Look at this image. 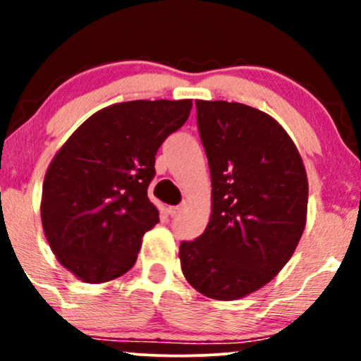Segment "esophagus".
Segmentation results:
<instances>
[{
    "label": "esophagus",
    "mask_w": 361,
    "mask_h": 361,
    "mask_svg": "<svg viewBox=\"0 0 361 361\" xmlns=\"http://www.w3.org/2000/svg\"><path fill=\"white\" fill-rule=\"evenodd\" d=\"M180 212H181V205L168 207V214H169V215H178Z\"/></svg>",
    "instance_id": "34e87169"
}]
</instances>
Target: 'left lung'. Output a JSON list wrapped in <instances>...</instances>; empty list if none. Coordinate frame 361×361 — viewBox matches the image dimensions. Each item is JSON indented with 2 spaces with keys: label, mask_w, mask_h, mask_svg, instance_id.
I'll return each mask as SVG.
<instances>
[{
  "label": "left lung",
  "mask_w": 361,
  "mask_h": 361,
  "mask_svg": "<svg viewBox=\"0 0 361 361\" xmlns=\"http://www.w3.org/2000/svg\"><path fill=\"white\" fill-rule=\"evenodd\" d=\"M195 105L212 214L204 234L180 244L181 270L209 299H243L292 258L307 221V173L287 130L268 114L235 102Z\"/></svg>",
  "instance_id": "1"
}]
</instances>
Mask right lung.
Returning a JSON list of instances; mask_svg holds the SVG:
<instances>
[{
	"instance_id": "right-lung-1",
	"label": "right lung",
	"mask_w": 361,
	"mask_h": 361,
	"mask_svg": "<svg viewBox=\"0 0 361 361\" xmlns=\"http://www.w3.org/2000/svg\"><path fill=\"white\" fill-rule=\"evenodd\" d=\"M192 100H135L98 110L49 164L40 219L66 270L105 283L134 267L142 235L159 222L147 198L156 152L186 122Z\"/></svg>"
}]
</instances>
